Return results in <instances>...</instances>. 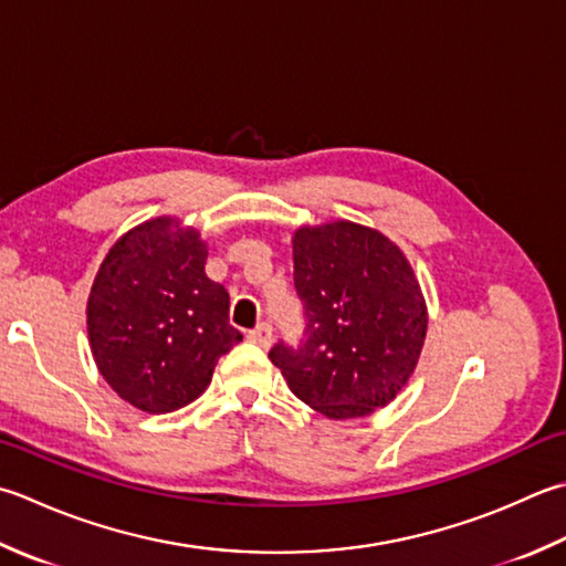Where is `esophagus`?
I'll return each mask as SVG.
<instances>
[{
    "label": "esophagus",
    "instance_id": "obj_1",
    "mask_svg": "<svg viewBox=\"0 0 566 566\" xmlns=\"http://www.w3.org/2000/svg\"><path fill=\"white\" fill-rule=\"evenodd\" d=\"M248 338H250L252 343H258V346L268 348L270 343H272V326L264 324V321H262V324H258V326H254V328L250 331Z\"/></svg>",
    "mask_w": 566,
    "mask_h": 566
}]
</instances>
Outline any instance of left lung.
I'll use <instances>...</instances> for the list:
<instances>
[{"mask_svg":"<svg viewBox=\"0 0 566 566\" xmlns=\"http://www.w3.org/2000/svg\"><path fill=\"white\" fill-rule=\"evenodd\" d=\"M294 286L306 340L270 350L290 390L328 419L368 417L415 373L427 304L405 252L350 220L294 232Z\"/></svg>","mask_w":566,"mask_h":566,"instance_id":"left-lung-1","label":"left lung"}]
</instances>
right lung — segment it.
<instances>
[{"label": "right lung", "instance_id": "right-lung-1", "mask_svg": "<svg viewBox=\"0 0 566 566\" xmlns=\"http://www.w3.org/2000/svg\"><path fill=\"white\" fill-rule=\"evenodd\" d=\"M201 232L154 218L125 232L95 274L87 338L107 385L132 407L166 415L213 378L242 334L230 326V296L206 276Z\"/></svg>", "mask_w": 566, "mask_h": 566}]
</instances>
